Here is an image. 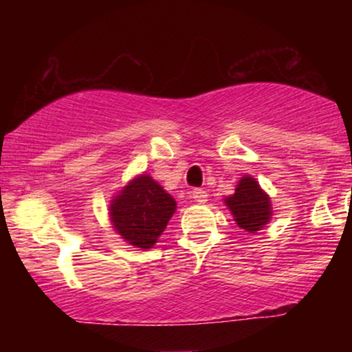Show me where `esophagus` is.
Here are the masks:
<instances>
[{"mask_svg":"<svg viewBox=\"0 0 352 352\" xmlns=\"http://www.w3.org/2000/svg\"><path fill=\"white\" fill-rule=\"evenodd\" d=\"M192 199L195 201H199V204H205L208 199V195L204 188H195V190H192Z\"/></svg>","mask_w":352,"mask_h":352,"instance_id":"esophagus-1","label":"esophagus"}]
</instances>
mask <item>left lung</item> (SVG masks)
Returning a JSON list of instances; mask_svg holds the SVG:
<instances>
[{
  "instance_id": "8db88e82",
  "label": "left lung",
  "mask_w": 352,
  "mask_h": 352,
  "mask_svg": "<svg viewBox=\"0 0 352 352\" xmlns=\"http://www.w3.org/2000/svg\"><path fill=\"white\" fill-rule=\"evenodd\" d=\"M236 225L250 233H256L272 218V201L253 177L245 175L238 182L235 193L225 199Z\"/></svg>"
}]
</instances>
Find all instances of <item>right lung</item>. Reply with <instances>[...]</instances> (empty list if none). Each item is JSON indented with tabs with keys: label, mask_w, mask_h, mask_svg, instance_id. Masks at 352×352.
<instances>
[{
	"label": "right lung",
	"mask_w": 352,
	"mask_h": 352,
	"mask_svg": "<svg viewBox=\"0 0 352 352\" xmlns=\"http://www.w3.org/2000/svg\"><path fill=\"white\" fill-rule=\"evenodd\" d=\"M177 204L151 175L135 177L109 207L112 227L137 248H152L167 227Z\"/></svg>",
	"instance_id": "add662e5"
}]
</instances>
